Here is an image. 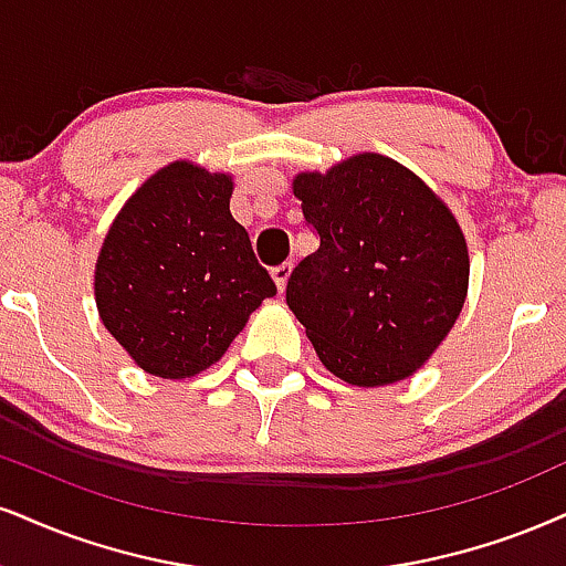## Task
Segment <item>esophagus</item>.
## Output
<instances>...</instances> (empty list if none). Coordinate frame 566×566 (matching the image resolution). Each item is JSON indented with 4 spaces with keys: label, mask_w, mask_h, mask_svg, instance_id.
Returning a JSON list of instances; mask_svg holds the SVG:
<instances>
[{
    "label": "esophagus",
    "mask_w": 566,
    "mask_h": 566,
    "mask_svg": "<svg viewBox=\"0 0 566 566\" xmlns=\"http://www.w3.org/2000/svg\"><path fill=\"white\" fill-rule=\"evenodd\" d=\"M291 270H294V264L291 262H283V264H277V268H272V281H275V285H277V291H285V283H289V277H291Z\"/></svg>",
    "instance_id": "34e87169"
}]
</instances>
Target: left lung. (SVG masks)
<instances>
[{
    "instance_id": "8db88e82",
    "label": "left lung",
    "mask_w": 566,
    "mask_h": 566,
    "mask_svg": "<svg viewBox=\"0 0 566 566\" xmlns=\"http://www.w3.org/2000/svg\"><path fill=\"white\" fill-rule=\"evenodd\" d=\"M291 188L319 247L291 272L285 304L319 361L357 388L407 380L449 336L470 285L449 205L375 151L298 172Z\"/></svg>"
}]
</instances>
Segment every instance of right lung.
Segmentation results:
<instances>
[{
    "label": "right lung",
    "instance_id": "add662e5",
    "mask_svg": "<svg viewBox=\"0 0 566 566\" xmlns=\"http://www.w3.org/2000/svg\"><path fill=\"white\" fill-rule=\"evenodd\" d=\"M230 197V172L176 159L130 193L104 235L94 268L99 319L155 378L205 373L275 296Z\"/></svg>",
    "mask_w": 566,
    "mask_h": 566
}]
</instances>
